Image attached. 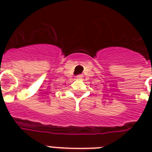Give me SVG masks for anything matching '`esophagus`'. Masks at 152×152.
Listing matches in <instances>:
<instances>
[{
	"mask_svg": "<svg viewBox=\"0 0 152 152\" xmlns=\"http://www.w3.org/2000/svg\"><path fill=\"white\" fill-rule=\"evenodd\" d=\"M77 78L82 79V78H83V75H79V76H77Z\"/></svg>",
	"mask_w": 152,
	"mask_h": 152,
	"instance_id": "34e87169",
	"label": "esophagus"
}]
</instances>
